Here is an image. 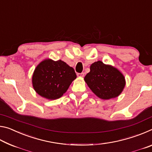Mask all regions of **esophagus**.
I'll return each instance as SVG.
<instances>
[{
	"label": "esophagus",
	"instance_id": "1",
	"mask_svg": "<svg viewBox=\"0 0 152 152\" xmlns=\"http://www.w3.org/2000/svg\"><path fill=\"white\" fill-rule=\"evenodd\" d=\"M84 73H78V74H77V76L80 77V78H82V77H84Z\"/></svg>",
	"mask_w": 152,
	"mask_h": 152
}]
</instances>
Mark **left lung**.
I'll return each mask as SVG.
<instances>
[{"instance_id": "8db88e82", "label": "left lung", "mask_w": 152, "mask_h": 152, "mask_svg": "<svg viewBox=\"0 0 152 152\" xmlns=\"http://www.w3.org/2000/svg\"><path fill=\"white\" fill-rule=\"evenodd\" d=\"M90 70L84 81L96 96L109 100L121 94L126 82L124 75L117 68L97 61L91 64Z\"/></svg>"}]
</instances>
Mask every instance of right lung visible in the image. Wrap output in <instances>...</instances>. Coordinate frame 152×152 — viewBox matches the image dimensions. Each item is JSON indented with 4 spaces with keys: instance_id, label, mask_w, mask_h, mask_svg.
Returning <instances> with one entry per match:
<instances>
[{
    "instance_id": "add662e5",
    "label": "right lung",
    "mask_w": 152,
    "mask_h": 152,
    "mask_svg": "<svg viewBox=\"0 0 152 152\" xmlns=\"http://www.w3.org/2000/svg\"><path fill=\"white\" fill-rule=\"evenodd\" d=\"M76 78L74 68L64 61L47 58L35 68L32 84L39 96L48 100H56L63 96Z\"/></svg>"
}]
</instances>
